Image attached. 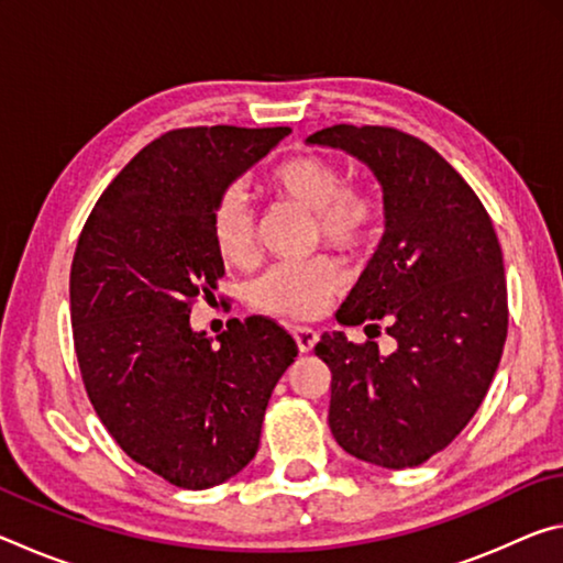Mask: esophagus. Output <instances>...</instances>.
<instances>
[{"label":"esophagus","instance_id":"obj_1","mask_svg":"<svg viewBox=\"0 0 563 563\" xmlns=\"http://www.w3.org/2000/svg\"><path fill=\"white\" fill-rule=\"evenodd\" d=\"M292 338H295V342H298V350L300 352H310L312 347L318 345V340H320V335L312 328H305V325H295L292 328Z\"/></svg>","mask_w":563,"mask_h":563}]
</instances>
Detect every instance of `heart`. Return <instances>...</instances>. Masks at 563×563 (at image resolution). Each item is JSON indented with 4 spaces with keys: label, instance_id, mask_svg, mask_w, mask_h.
Wrapping results in <instances>:
<instances>
[{
    "label": "heart",
    "instance_id": "obj_1",
    "mask_svg": "<svg viewBox=\"0 0 563 563\" xmlns=\"http://www.w3.org/2000/svg\"><path fill=\"white\" fill-rule=\"evenodd\" d=\"M265 184L283 201L312 213V235L338 251H365L383 231V206L365 188L345 186L338 164L300 154L275 166ZM211 243L221 261L245 268L255 258V216L243 190L225 188L211 208ZM342 271L330 255L300 263H275L251 285V305L268 316L312 320L340 290Z\"/></svg>",
    "mask_w": 563,
    "mask_h": 563
}]
</instances>
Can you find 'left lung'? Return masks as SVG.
<instances>
[{
    "label": "left lung",
    "mask_w": 563,
    "mask_h": 563,
    "mask_svg": "<svg viewBox=\"0 0 563 563\" xmlns=\"http://www.w3.org/2000/svg\"><path fill=\"white\" fill-rule=\"evenodd\" d=\"M373 168L385 194V235L338 322H387L397 347L322 332L330 432L362 462L405 470L442 452L479 409L497 373L509 308L501 245L472 186L432 146L393 126L316 131Z\"/></svg>",
    "instance_id": "1"
}]
</instances>
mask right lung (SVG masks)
<instances>
[{"instance_id": "right-lung-1", "label": "right lung", "mask_w": 563, "mask_h": 563, "mask_svg": "<svg viewBox=\"0 0 563 563\" xmlns=\"http://www.w3.org/2000/svg\"><path fill=\"white\" fill-rule=\"evenodd\" d=\"M288 126H194L151 141L111 180L76 243L69 298L87 395L133 462L180 489L223 484L253 460L265 407L298 345L263 316L216 342L190 328L223 261L211 208Z\"/></svg>"}]
</instances>
